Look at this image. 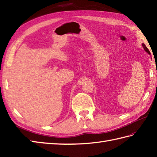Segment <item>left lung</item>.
Returning <instances> with one entry per match:
<instances>
[{
	"instance_id": "left-lung-1",
	"label": "left lung",
	"mask_w": 157,
	"mask_h": 157,
	"mask_svg": "<svg viewBox=\"0 0 157 157\" xmlns=\"http://www.w3.org/2000/svg\"><path fill=\"white\" fill-rule=\"evenodd\" d=\"M142 46H143V48H144V49L145 50V51H146V52H147L148 53V54H150V55H151V52H150V51H149V50L148 49V48L147 47H146V46H145V44H142Z\"/></svg>"
}]
</instances>
